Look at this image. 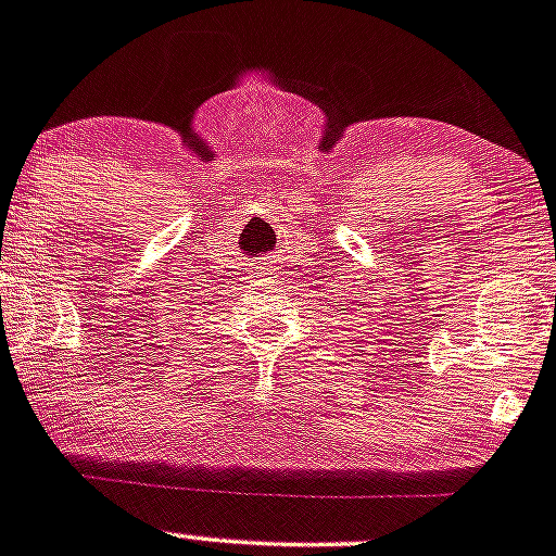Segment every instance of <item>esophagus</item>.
Segmentation results:
<instances>
[{"label": "esophagus", "mask_w": 556, "mask_h": 556, "mask_svg": "<svg viewBox=\"0 0 556 556\" xmlns=\"http://www.w3.org/2000/svg\"><path fill=\"white\" fill-rule=\"evenodd\" d=\"M256 269H262V275H264V269H267V267H256ZM267 275H269V269H267Z\"/></svg>", "instance_id": "obj_1"}]
</instances>
